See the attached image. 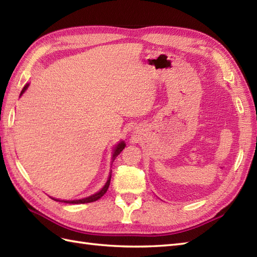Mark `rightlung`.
<instances>
[{
  "instance_id": "add662e5",
  "label": "right lung",
  "mask_w": 257,
  "mask_h": 257,
  "mask_svg": "<svg viewBox=\"0 0 257 257\" xmlns=\"http://www.w3.org/2000/svg\"><path fill=\"white\" fill-rule=\"evenodd\" d=\"M27 87H29V85H25L23 90L21 91V95H23V92L27 89ZM20 95V96H21ZM125 147L123 141H121V143H119L116 147H114L113 149V154H112V162L113 160L116 159V157L120 154L123 150V148ZM110 178H111V174H109V178L107 180L106 184L103 185V188L99 191V192H97L95 194H92L90 196H88V198H85V199H80V200H73V201H64V200H57V199H54L55 201H59V202H64V203H70V204H80V203H89V202H94V201H97L98 199H100L101 196L105 194L107 192V190L109 188V184H110Z\"/></svg>"
}]
</instances>
